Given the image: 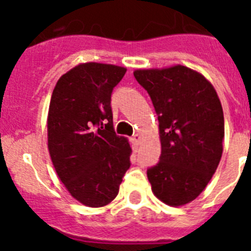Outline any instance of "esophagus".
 <instances>
[{
    "label": "esophagus",
    "instance_id": "esophagus-1",
    "mask_svg": "<svg viewBox=\"0 0 251 251\" xmlns=\"http://www.w3.org/2000/svg\"><path fill=\"white\" fill-rule=\"evenodd\" d=\"M131 143L134 144V145H136V147H138V145H140V143H141V136L139 134H135L134 136H132L131 138Z\"/></svg>",
    "mask_w": 251,
    "mask_h": 251
}]
</instances>
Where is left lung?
<instances>
[{
    "instance_id": "obj_1",
    "label": "left lung",
    "mask_w": 251,
    "mask_h": 251,
    "mask_svg": "<svg viewBox=\"0 0 251 251\" xmlns=\"http://www.w3.org/2000/svg\"><path fill=\"white\" fill-rule=\"evenodd\" d=\"M159 120L160 160L148 169L156 198L179 207L201 195L224 150V112L210 80L186 65L136 69Z\"/></svg>"
}]
</instances>
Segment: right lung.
Returning <instances> with one entry per match:
<instances>
[{"label": "right lung", "mask_w": 251, "mask_h": 251, "mask_svg": "<svg viewBox=\"0 0 251 251\" xmlns=\"http://www.w3.org/2000/svg\"><path fill=\"white\" fill-rule=\"evenodd\" d=\"M125 67L80 63L58 79L48 112V149L74 200L103 207L119 193L131 148L113 130L111 93Z\"/></svg>", "instance_id": "right-lung-1"}]
</instances>
